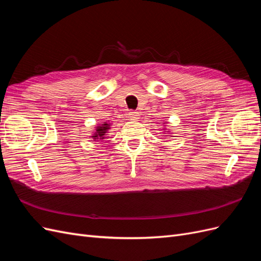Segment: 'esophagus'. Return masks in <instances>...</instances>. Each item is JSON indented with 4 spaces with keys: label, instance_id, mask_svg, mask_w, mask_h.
<instances>
[{
    "label": "esophagus",
    "instance_id": "obj_1",
    "mask_svg": "<svg viewBox=\"0 0 261 261\" xmlns=\"http://www.w3.org/2000/svg\"><path fill=\"white\" fill-rule=\"evenodd\" d=\"M128 117L130 118V120H138L139 113L136 112V111H129L128 112Z\"/></svg>",
    "mask_w": 261,
    "mask_h": 261
}]
</instances>
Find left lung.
Returning <instances> with one entry per match:
<instances>
[{
  "instance_id": "obj_1",
  "label": "left lung",
  "mask_w": 261,
  "mask_h": 261,
  "mask_svg": "<svg viewBox=\"0 0 261 261\" xmlns=\"http://www.w3.org/2000/svg\"><path fill=\"white\" fill-rule=\"evenodd\" d=\"M164 124H165V123H164ZM168 133H169V132H168Z\"/></svg>"
}]
</instances>
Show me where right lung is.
Segmentation results:
<instances>
[{
	"label": "right lung",
	"instance_id": "add662e5",
	"mask_svg": "<svg viewBox=\"0 0 261 261\" xmlns=\"http://www.w3.org/2000/svg\"><path fill=\"white\" fill-rule=\"evenodd\" d=\"M110 128H111V125H110V123H107V122H105L103 124L97 125L96 129H94L92 136H91L93 141L105 139L106 136H107V133Z\"/></svg>",
	"mask_w": 261,
	"mask_h": 261
}]
</instances>
